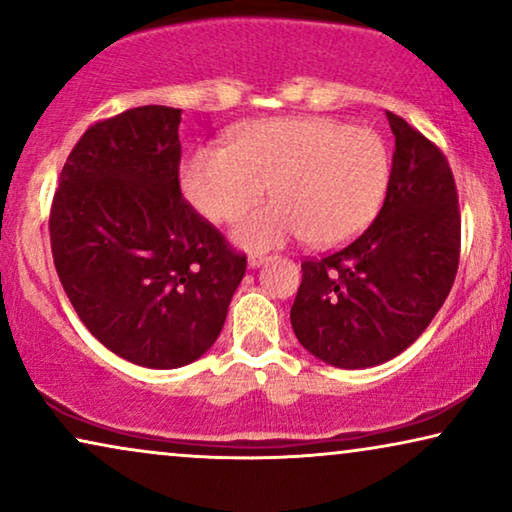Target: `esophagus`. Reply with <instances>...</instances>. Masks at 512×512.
Segmentation results:
<instances>
[{
  "label": "esophagus",
  "instance_id": "obj_1",
  "mask_svg": "<svg viewBox=\"0 0 512 512\" xmlns=\"http://www.w3.org/2000/svg\"><path fill=\"white\" fill-rule=\"evenodd\" d=\"M270 261V256H265V254H251L249 256V268H261L263 263H268Z\"/></svg>",
  "mask_w": 512,
  "mask_h": 512
}]
</instances>
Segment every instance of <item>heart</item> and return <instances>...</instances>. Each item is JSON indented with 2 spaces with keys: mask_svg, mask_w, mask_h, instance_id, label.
Returning <instances> with one entry per match:
<instances>
[{
  "mask_svg": "<svg viewBox=\"0 0 512 512\" xmlns=\"http://www.w3.org/2000/svg\"><path fill=\"white\" fill-rule=\"evenodd\" d=\"M391 151L380 132L331 116L270 118L235 130L230 146H198L181 188L212 221H228L263 193L277 200L242 214L233 240L247 249L305 237L314 247L352 240L387 198Z\"/></svg>",
  "mask_w": 512,
  "mask_h": 512,
  "instance_id": "heart-1",
  "label": "heart"
}]
</instances>
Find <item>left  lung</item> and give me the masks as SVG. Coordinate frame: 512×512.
I'll use <instances>...</instances> for the list:
<instances>
[{
	"instance_id": "obj_1",
	"label": "left lung",
	"mask_w": 512,
	"mask_h": 512,
	"mask_svg": "<svg viewBox=\"0 0 512 512\" xmlns=\"http://www.w3.org/2000/svg\"><path fill=\"white\" fill-rule=\"evenodd\" d=\"M396 137L380 214L345 249L305 261L291 307L300 345L335 368L394 359L443 307L459 265L461 216L436 144L387 111Z\"/></svg>"
}]
</instances>
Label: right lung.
Masks as SVG:
<instances>
[{
    "instance_id": "1",
    "label": "right lung",
    "mask_w": 512,
    "mask_h": 512,
    "mask_svg": "<svg viewBox=\"0 0 512 512\" xmlns=\"http://www.w3.org/2000/svg\"><path fill=\"white\" fill-rule=\"evenodd\" d=\"M181 109L149 104L90 125L51 209L58 277L104 347L144 368L200 359L219 338L247 256L179 188Z\"/></svg>"
}]
</instances>
